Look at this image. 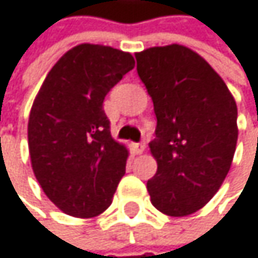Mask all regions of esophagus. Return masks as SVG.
<instances>
[{
  "label": "esophagus",
  "mask_w": 258,
  "mask_h": 258,
  "mask_svg": "<svg viewBox=\"0 0 258 258\" xmlns=\"http://www.w3.org/2000/svg\"><path fill=\"white\" fill-rule=\"evenodd\" d=\"M144 149H146V143L144 141H140V143H135L134 144V152L135 153H143Z\"/></svg>",
  "instance_id": "34e87169"
}]
</instances>
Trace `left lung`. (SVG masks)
Masks as SVG:
<instances>
[{
	"instance_id": "obj_1",
	"label": "left lung",
	"mask_w": 258,
	"mask_h": 258,
	"mask_svg": "<svg viewBox=\"0 0 258 258\" xmlns=\"http://www.w3.org/2000/svg\"><path fill=\"white\" fill-rule=\"evenodd\" d=\"M153 102L156 175L147 191L156 210L181 217L201 210L227 178L237 144V106L228 86L193 50L173 44L135 54Z\"/></svg>"
}]
</instances>
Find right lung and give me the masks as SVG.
<instances>
[{
	"label": "right lung",
	"mask_w": 258,
	"mask_h": 258,
	"mask_svg": "<svg viewBox=\"0 0 258 258\" xmlns=\"http://www.w3.org/2000/svg\"><path fill=\"white\" fill-rule=\"evenodd\" d=\"M134 67L131 53L80 44L50 70L31 106V167L48 199L70 216L103 213L126 172L129 153L111 135L103 100Z\"/></svg>",
	"instance_id": "right-lung-1"
}]
</instances>
